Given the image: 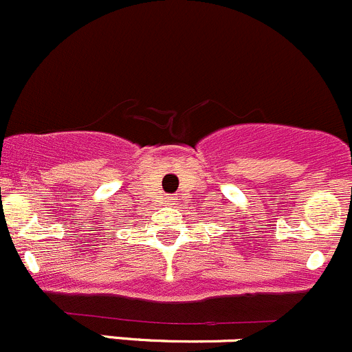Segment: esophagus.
<instances>
[{
    "mask_svg": "<svg viewBox=\"0 0 352 352\" xmlns=\"http://www.w3.org/2000/svg\"><path fill=\"white\" fill-rule=\"evenodd\" d=\"M166 203H168V204L175 203V197H173V196H168V197H166Z\"/></svg>",
    "mask_w": 352,
    "mask_h": 352,
    "instance_id": "34e87169",
    "label": "esophagus"
}]
</instances>
